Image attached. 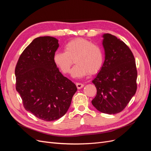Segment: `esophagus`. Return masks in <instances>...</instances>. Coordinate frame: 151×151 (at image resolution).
<instances>
[{
    "mask_svg": "<svg viewBox=\"0 0 151 151\" xmlns=\"http://www.w3.org/2000/svg\"><path fill=\"white\" fill-rule=\"evenodd\" d=\"M76 86H77V89H81V88H83V87H84V84H82V83H76Z\"/></svg>",
    "mask_w": 151,
    "mask_h": 151,
    "instance_id": "34e87169",
    "label": "esophagus"
}]
</instances>
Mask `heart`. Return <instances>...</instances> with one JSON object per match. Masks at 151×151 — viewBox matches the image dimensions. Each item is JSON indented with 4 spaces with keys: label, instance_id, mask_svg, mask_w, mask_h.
<instances>
[{
    "label": "heart",
    "instance_id": "b5f03b06",
    "mask_svg": "<svg viewBox=\"0 0 151 151\" xmlns=\"http://www.w3.org/2000/svg\"><path fill=\"white\" fill-rule=\"evenodd\" d=\"M53 62L64 74H68L74 60L76 65L72 68L74 77H83L98 73L103 65L104 53L102 48L90 41L78 38L69 41L64 46V52H56Z\"/></svg>",
    "mask_w": 151,
    "mask_h": 151
}]
</instances>
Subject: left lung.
Instances as JSON below:
<instances>
[{
  "instance_id": "1",
  "label": "left lung",
  "mask_w": 151,
  "mask_h": 151,
  "mask_svg": "<svg viewBox=\"0 0 151 151\" xmlns=\"http://www.w3.org/2000/svg\"><path fill=\"white\" fill-rule=\"evenodd\" d=\"M103 37L105 59L92 81L97 94L91 102L99 111L115 114L123 110L135 94L137 71L134 55L123 41L109 33Z\"/></svg>"
}]
</instances>
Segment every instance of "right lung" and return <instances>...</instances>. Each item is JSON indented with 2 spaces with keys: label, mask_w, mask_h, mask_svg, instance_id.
<instances>
[{
  "label": "right lung",
  "mask_w": 151,
  "mask_h": 151,
  "mask_svg": "<svg viewBox=\"0 0 151 151\" xmlns=\"http://www.w3.org/2000/svg\"><path fill=\"white\" fill-rule=\"evenodd\" d=\"M58 47V40L52 36L35 38L22 52L15 68L16 89L24 108L47 122L65 115L77 89L53 62Z\"/></svg>",
  "instance_id": "1"
}]
</instances>
